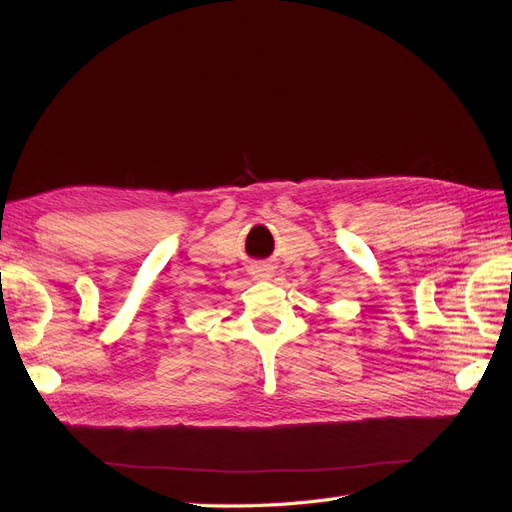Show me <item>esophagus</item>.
Returning a JSON list of instances; mask_svg holds the SVG:
<instances>
[{
	"instance_id": "1",
	"label": "esophagus",
	"mask_w": 512,
	"mask_h": 512,
	"mask_svg": "<svg viewBox=\"0 0 512 512\" xmlns=\"http://www.w3.org/2000/svg\"><path fill=\"white\" fill-rule=\"evenodd\" d=\"M273 269L275 267L271 265V262H265V260H258L250 265V273L254 275V280H271Z\"/></svg>"
}]
</instances>
